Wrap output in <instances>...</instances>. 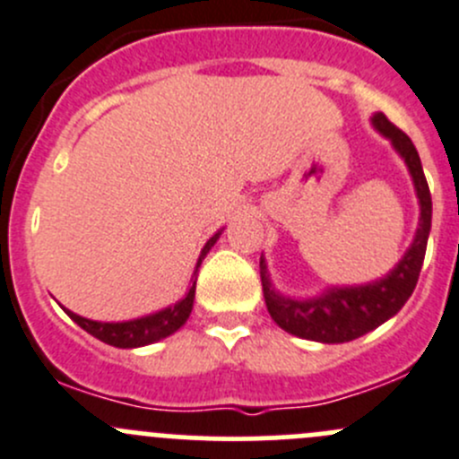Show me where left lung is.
Segmentation results:
<instances>
[{"label":"left lung","mask_w":459,"mask_h":459,"mask_svg":"<svg viewBox=\"0 0 459 459\" xmlns=\"http://www.w3.org/2000/svg\"><path fill=\"white\" fill-rule=\"evenodd\" d=\"M372 126L385 139H390L399 157L406 161L412 184H415L417 199H420V229H417L406 255L388 275L375 280V282L359 284V287H327L320 296L309 298V300H296V298L275 291L264 257H260V278L266 309H269L271 318L278 323V327L293 336L318 342L354 341L393 318L412 296L417 280H420L426 244H429L430 217H433V202H430V190L426 184L424 170H421L420 154H417L412 141L399 127H394L385 118V114L381 111L375 114Z\"/></svg>","instance_id":"left-lung-1"}]
</instances>
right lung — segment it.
<instances>
[{
  "label": "right lung",
  "instance_id": "1",
  "mask_svg": "<svg viewBox=\"0 0 459 459\" xmlns=\"http://www.w3.org/2000/svg\"><path fill=\"white\" fill-rule=\"evenodd\" d=\"M221 230H217L211 239L206 242V247L202 248V255H199L197 266H195V275H193V287L188 289L184 298L175 305L166 307V309L157 311V314L143 316V318H134V320H126V323H100V320H89L82 318V316L74 314L69 309L66 311L74 323H78L84 332H89L91 336H96L98 341L107 342V345H114V348H143V345H150L154 341H161V338L170 336L175 333L181 325L188 320L190 311H193V302H195V284H197V269L202 264V260L206 257V253L211 251L212 244L220 239Z\"/></svg>",
  "mask_w": 459,
  "mask_h": 459
}]
</instances>
